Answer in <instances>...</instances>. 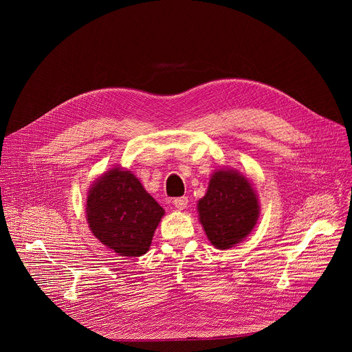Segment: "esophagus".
<instances>
[{
	"label": "esophagus",
	"mask_w": 352,
	"mask_h": 352,
	"mask_svg": "<svg viewBox=\"0 0 352 352\" xmlns=\"http://www.w3.org/2000/svg\"><path fill=\"white\" fill-rule=\"evenodd\" d=\"M174 206L177 207V210H186L188 206V198L187 197H179L174 199Z\"/></svg>",
	"instance_id": "1"
}]
</instances>
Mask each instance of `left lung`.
<instances>
[{
    "label": "left lung",
    "mask_w": 352,
    "mask_h": 352,
    "mask_svg": "<svg viewBox=\"0 0 352 352\" xmlns=\"http://www.w3.org/2000/svg\"><path fill=\"white\" fill-rule=\"evenodd\" d=\"M199 221L212 245L228 250L238 244L256 224L260 207L250 181L236 171L218 170L208 191L198 201Z\"/></svg>",
    "instance_id": "left-lung-1"
}]
</instances>
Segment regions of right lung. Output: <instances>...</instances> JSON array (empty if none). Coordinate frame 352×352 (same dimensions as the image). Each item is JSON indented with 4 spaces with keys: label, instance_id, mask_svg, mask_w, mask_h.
<instances>
[{
    "label": "right lung",
    "instance_id": "right-lung-1",
    "mask_svg": "<svg viewBox=\"0 0 352 352\" xmlns=\"http://www.w3.org/2000/svg\"><path fill=\"white\" fill-rule=\"evenodd\" d=\"M162 215V207L131 171L111 170L88 192L87 219L92 234L122 256L148 251Z\"/></svg>",
    "mask_w": 352,
    "mask_h": 352
}]
</instances>
